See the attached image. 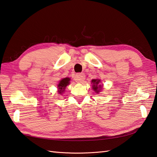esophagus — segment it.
I'll return each instance as SVG.
<instances>
[{
    "label": "esophagus",
    "instance_id": "obj_1",
    "mask_svg": "<svg viewBox=\"0 0 157 157\" xmlns=\"http://www.w3.org/2000/svg\"><path fill=\"white\" fill-rule=\"evenodd\" d=\"M85 79V75L83 73H78L75 76V81L76 82H82Z\"/></svg>",
    "mask_w": 157,
    "mask_h": 157
}]
</instances>
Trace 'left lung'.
Wrapping results in <instances>:
<instances>
[{"label":"left lung","instance_id":"obj_1","mask_svg":"<svg viewBox=\"0 0 157 157\" xmlns=\"http://www.w3.org/2000/svg\"><path fill=\"white\" fill-rule=\"evenodd\" d=\"M100 80H98V79H93L92 80V82L93 83V89H94V91H96L97 93H98L99 92V89H101L102 86L101 85H99L98 84L100 82Z\"/></svg>","mask_w":157,"mask_h":157}]
</instances>
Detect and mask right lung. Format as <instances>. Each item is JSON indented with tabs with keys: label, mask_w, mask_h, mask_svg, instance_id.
I'll use <instances>...</instances> for the list:
<instances>
[{
	"label": "right lung",
	"mask_w": 157,
	"mask_h": 157,
	"mask_svg": "<svg viewBox=\"0 0 157 157\" xmlns=\"http://www.w3.org/2000/svg\"><path fill=\"white\" fill-rule=\"evenodd\" d=\"M69 81H70L69 78H64L60 81L59 84L58 85V87H59L58 92L60 94H62L63 93V91H64V89H65L66 86L68 85V84H69Z\"/></svg>",
	"instance_id": "right-lung-1"
}]
</instances>
